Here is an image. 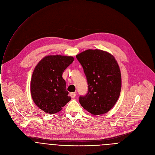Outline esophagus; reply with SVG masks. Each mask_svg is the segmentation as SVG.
<instances>
[{"mask_svg": "<svg viewBox=\"0 0 155 155\" xmlns=\"http://www.w3.org/2000/svg\"><path fill=\"white\" fill-rule=\"evenodd\" d=\"M70 96H71L72 98H74L76 96V94L75 93H70Z\"/></svg>", "mask_w": 155, "mask_h": 155, "instance_id": "esophagus-1", "label": "esophagus"}]
</instances>
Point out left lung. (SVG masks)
Segmentation results:
<instances>
[{
    "label": "left lung",
    "instance_id": "obj_1",
    "mask_svg": "<svg viewBox=\"0 0 155 155\" xmlns=\"http://www.w3.org/2000/svg\"><path fill=\"white\" fill-rule=\"evenodd\" d=\"M86 76L88 92L80 96L81 106L94 115L107 113L117 102L121 75L115 57L101 50H87L76 55Z\"/></svg>",
    "mask_w": 155,
    "mask_h": 155
}]
</instances>
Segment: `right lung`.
I'll return each mask as SVG.
<instances>
[{"label": "right lung", "instance_id": "add662e5", "mask_svg": "<svg viewBox=\"0 0 155 155\" xmlns=\"http://www.w3.org/2000/svg\"><path fill=\"white\" fill-rule=\"evenodd\" d=\"M74 60L72 56L48 55L42 58L34 68L31 94L35 104L45 113H58L71 101L62 75Z\"/></svg>", "mask_w": 155, "mask_h": 155}]
</instances>
